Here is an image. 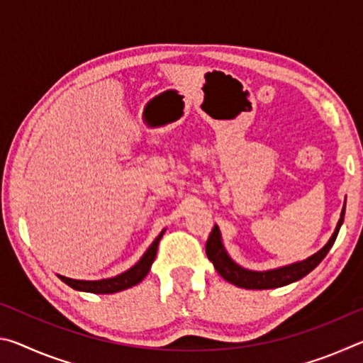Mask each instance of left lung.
<instances>
[{
  "label": "left lung",
  "instance_id": "8db88e82",
  "mask_svg": "<svg viewBox=\"0 0 363 363\" xmlns=\"http://www.w3.org/2000/svg\"><path fill=\"white\" fill-rule=\"evenodd\" d=\"M344 211H346V201H344L341 218L337 220L336 229L333 235L330 237L323 248L317 251L315 255H312L304 261H298L293 264H288V266H281L277 269H269V270H250L242 267L240 264H237L232 259L227 253V250L223 243V237H220L219 227L214 224L213 230L206 240V256L208 259L213 262L214 269L218 270V274L224 280L229 281V284L247 288V290H269V288H279L290 285L293 281H298L299 279L306 277L311 270H314L318 264L333 247V243L337 237V232H340L342 220H344Z\"/></svg>",
  "mask_w": 363,
  "mask_h": 363
}]
</instances>
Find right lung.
Wrapping results in <instances>:
<instances>
[{
  "mask_svg": "<svg viewBox=\"0 0 363 363\" xmlns=\"http://www.w3.org/2000/svg\"><path fill=\"white\" fill-rule=\"evenodd\" d=\"M164 230L160 232V235L153 240V243L149 247V250L145 251L144 256L134 264L131 269L125 270L115 277L110 279H102V280H75V279H69L64 277V275H57V277L72 286L73 290L78 291H86V293H96V294H110V293H118L126 290V288H131L134 285L140 284L145 279V275L149 274V270L152 267V262L155 261L157 256V248H158V242L162 240Z\"/></svg>",
  "mask_w": 363,
  "mask_h": 363,
  "instance_id": "add662e5",
  "label": "right lung"
}]
</instances>
